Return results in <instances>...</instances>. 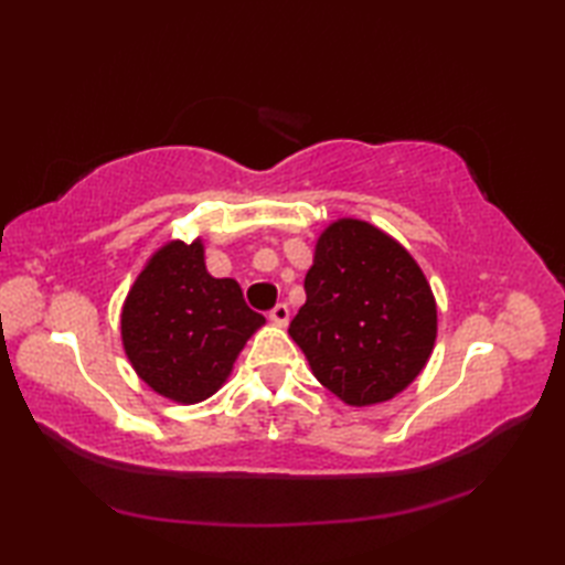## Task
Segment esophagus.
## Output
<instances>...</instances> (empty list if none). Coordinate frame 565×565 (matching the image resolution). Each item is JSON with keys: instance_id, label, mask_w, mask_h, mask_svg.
I'll return each instance as SVG.
<instances>
[{"instance_id": "obj_1", "label": "esophagus", "mask_w": 565, "mask_h": 565, "mask_svg": "<svg viewBox=\"0 0 565 565\" xmlns=\"http://www.w3.org/2000/svg\"><path fill=\"white\" fill-rule=\"evenodd\" d=\"M289 318H291V310H289V306H284V303L276 306L271 313H269V320L274 322V326H279V328L289 326Z\"/></svg>"}]
</instances>
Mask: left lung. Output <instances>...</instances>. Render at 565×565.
Returning a JSON list of instances; mask_svg holds the SVG:
<instances>
[{
	"instance_id": "obj_1",
	"label": "left lung",
	"mask_w": 565,
	"mask_h": 565,
	"mask_svg": "<svg viewBox=\"0 0 565 565\" xmlns=\"http://www.w3.org/2000/svg\"><path fill=\"white\" fill-rule=\"evenodd\" d=\"M289 334L342 403H388L429 362L437 301L398 239L362 218H338L316 239L306 303Z\"/></svg>"
}]
</instances>
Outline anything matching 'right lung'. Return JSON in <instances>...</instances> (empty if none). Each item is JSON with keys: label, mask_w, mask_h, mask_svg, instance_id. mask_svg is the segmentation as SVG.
Returning a JSON list of instances; mask_svg holds the SVG:
<instances>
[{"label": "right lung", "mask_w": 565, "mask_h": 565, "mask_svg": "<svg viewBox=\"0 0 565 565\" xmlns=\"http://www.w3.org/2000/svg\"><path fill=\"white\" fill-rule=\"evenodd\" d=\"M235 279H215L206 247L170 239L148 257L121 308V344L138 379L162 398L196 405L231 379L264 326Z\"/></svg>", "instance_id": "obj_1"}]
</instances>
